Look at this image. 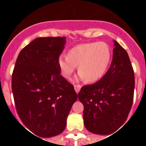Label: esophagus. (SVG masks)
<instances>
[{
	"mask_svg": "<svg viewBox=\"0 0 146 146\" xmlns=\"http://www.w3.org/2000/svg\"><path fill=\"white\" fill-rule=\"evenodd\" d=\"M74 89H75L76 93H79L80 89H81V86H80V85H76V86H74Z\"/></svg>",
	"mask_w": 146,
	"mask_h": 146,
	"instance_id": "obj_1",
	"label": "esophagus"
}]
</instances>
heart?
Listing matches in <instances>:
<instances>
[{"mask_svg": "<svg viewBox=\"0 0 146 146\" xmlns=\"http://www.w3.org/2000/svg\"><path fill=\"white\" fill-rule=\"evenodd\" d=\"M111 47L104 42L78 44L57 59L61 75L69 78L78 66L79 77L87 82L101 80L106 73L111 61Z\"/></svg>", "mask_w": 146, "mask_h": 146, "instance_id": "b5f03b06", "label": "heart"}]
</instances>
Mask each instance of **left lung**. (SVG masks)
<instances>
[{
	"label": "left lung",
	"mask_w": 146,
	"mask_h": 146,
	"mask_svg": "<svg viewBox=\"0 0 146 146\" xmlns=\"http://www.w3.org/2000/svg\"><path fill=\"white\" fill-rule=\"evenodd\" d=\"M111 66L92 85L78 94L84 106V125L89 132L110 135L127 120L133 101L135 77L128 54L115 40Z\"/></svg>",
	"instance_id": "obj_1"
}]
</instances>
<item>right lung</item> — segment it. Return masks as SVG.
Masks as SVG:
<instances>
[{
	"mask_svg": "<svg viewBox=\"0 0 146 146\" xmlns=\"http://www.w3.org/2000/svg\"><path fill=\"white\" fill-rule=\"evenodd\" d=\"M66 37L37 38L19 52L12 75V91L22 122L36 136L59 135L77 100L73 86L60 75L57 59Z\"/></svg>",
	"mask_w": 146,
	"mask_h": 146,
	"instance_id": "add662e5",
	"label": "right lung"
}]
</instances>
